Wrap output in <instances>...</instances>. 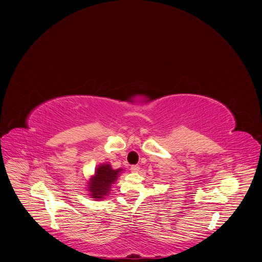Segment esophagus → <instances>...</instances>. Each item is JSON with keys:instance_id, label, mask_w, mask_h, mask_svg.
I'll return each instance as SVG.
<instances>
[{"instance_id": "obj_1", "label": "esophagus", "mask_w": 262, "mask_h": 262, "mask_svg": "<svg viewBox=\"0 0 262 262\" xmlns=\"http://www.w3.org/2000/svg\"><path fill=\"white\" fill-rule=\"evenodd\" d=\"M139 169H140L139 166H137V164H134V166L130 167V171H132V172H138Z\"/></svg>"}]
</instances>
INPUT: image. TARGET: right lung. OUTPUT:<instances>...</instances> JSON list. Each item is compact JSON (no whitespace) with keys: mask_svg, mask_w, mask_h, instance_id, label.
Masks as SVG:
<instances>
[{"mask_svg":"<svg viewBox=\"0 0 262 262\" xmlns=\"http://www.w3.org/2000/svg\"><path fill=\"white\" fill-rule=\"evenodd\" d=\"M121 172L122 169L114 170L109 163L100 164L88 182L87 188L91 199L103 200L109 193L112 185L117 181Z\"/></svg>","mask_w":262,"mask_h":262,"instance_id":"obj_1","label":"right lung"}]
</instances>
